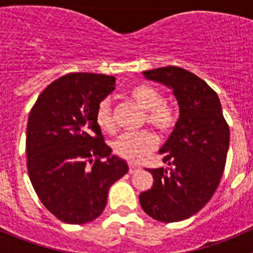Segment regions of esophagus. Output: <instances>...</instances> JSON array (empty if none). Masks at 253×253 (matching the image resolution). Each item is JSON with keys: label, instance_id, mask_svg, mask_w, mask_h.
<instances>
[{"label": "esophagus", "instance_id": "esophagus-1", "mask_svg": "<svg viewBox=\"0 0 253 253\" xmlns=\"http://www.w3.org/2000/svg\"><path fill=\"white\" fill-rule=\"evenodd\" d=\"M139 170V167H137V165L134 164H129L128 165V172L129 174H134V172H137Z\"/></svg>", "mask_w": 253, "mask_h": 253}]
</instances>
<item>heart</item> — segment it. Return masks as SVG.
I'll return each mask as SVG.
<instances>
[{
	"label": "heart",
	"instance_id": "obj_1",
	"mask_svg": "<svg viewBox=\"0 0 253 253\" xmlns=\"http://www.w3.org/2000/svg\"><path fill=\"white\" fill-rule=\"evenodd\" d=\"M128 96L142 110H144L143 122L152 125L162 133H170L177 124L175 109L165 103L164 94L150 84H136L128 90ZM95 124L105 133L115 131V120L111 101L103 99L96 106ZM158 139L150 131L137 133H124L112 142V152L128 163H139L157 148Z\"/></svg>",
	"mask_w": 253,
	"mask_h": 253
}]
</instances>
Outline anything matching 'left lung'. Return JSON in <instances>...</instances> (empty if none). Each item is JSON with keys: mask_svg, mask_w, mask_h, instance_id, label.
<instances>
[{"mask_svg": "<svg viewBox=\"0 0 253 253\" xmlns=\"http://www.w3.org/2000/svg\"><path fill=\"white\" fill-rule=\"evenodd\" d=\"M172 89L180 108L174 132L159 150L170 169H148L154 182L139 195L143 211L164 223L185 220L205 207L220 182L230 131L220 100L203 79L176 66L143 72Z\"/></svg>", "mask_w": 253, "mask_h": 253, "instance_id": "1", "label": "left lung"}]
</instances>
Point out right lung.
<instances>
[{
	"label": "right lung",
	"mask_w": 253,
	"mask_h": 253,
	"mask_svg": "<svg viewBox=\"0 0 253 253\" xmlns=\"http://www.w3.org/2000/svg\"><path fill=\"white\" fill-rule=\"evenodd\" d=\"M114 89L112 76L70 73L47 85L30 110L28 174L45 208L63 223L98 218L109 188L128 171L95 124L96 106Z\"/></svg>",
	"instance_id": "right-lung-1"
}]
</instances>
